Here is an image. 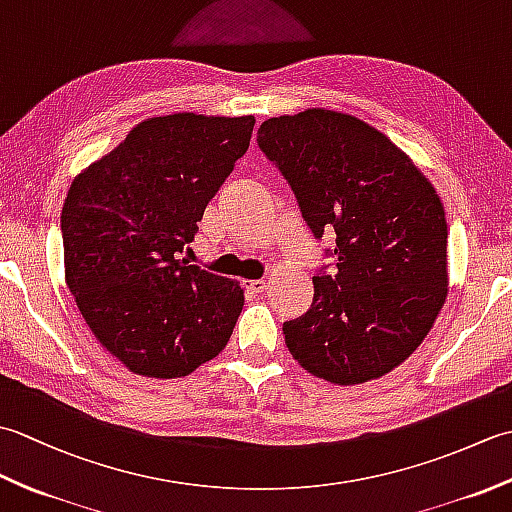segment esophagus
<instances>
[{"instance_id": "34e87169", "label": "esophagus", "mask_w": 512, "mask_h": 512, "mask_svg": "<svg viewBox=\"0 0 512 512\" xmlns=\"http://www.w3.org/2000/svg\"><path fill=\"white\" fill-rule=\"evenodd\" d=\"M244 288L250 292V295H262V292L268 290V284L264 279H250V281H246Z\"/></svg>"}]
</instances>
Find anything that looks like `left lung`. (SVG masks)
<instances>
[{
    "label": "left lung",
    "instance_id": "left-lung-1",
    "mask_svg": "<svg viewBox=\"0 0 512 512\" xmlns=\"http://www.w3.org/2000/svg\"><path fill=\"white\" fill-rule=\"evenodd\" d=\"M257 143L290 182L314 237L336 233L334 275L312 277V308L284 323L292 358L334 385L389 374L447 301L449 228L438 191L352 114L310 107L268 118Z\"/></svg>",
    "mask_w": 512,
    "mask_h": 512
}]
</instances>
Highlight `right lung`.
Wrapping results in <instances>:
<instances>
[{
    "mask_svg": "<svg viewBox=\"0 0 512 512\" xmlns=\"http://www.w3.org/2000/svg\"><path fill=\"white\" fill-rule=\"evenodd\" d=\"M253 127L255 116L147 118L72 180L61 211L65 284L129 372L189 376L231 339L244 306L239 281L178 255Z\"/></svg>",
    "mask_w": 512,
    "mask_h": 512,
    "instance_id": "right-lung-1",
    "label": "right lung"
}]
</instances>
